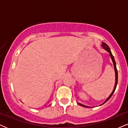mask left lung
I'll use <instances>...</instances> for the list:
<instances>
[{
    "label": "left lung",
    "instance_id": "1",
    "mask_svg": "<svg viewBox=\"0 0 128 128\" xmlns=\"http://www.w3.org/2000/svg\"><path fill=\"white\" fill-rule=\"evenodd\" d=\"M101 46H102V47L103 48V49H105L106 51H107L108 52L109 54H110V57L112 58V61H113V66H114V72H115V77H116V81H115V84H114V89L113 90V91H112V93L110 94V95H109L108 97L107 98V99L105 100V101H104L102 104H101L100 105H99L98 106H100L101 105H102V104H104V103H106L107 102L108 100L110 99V98L112 97V96L113 95V94H114V92L115 90H116V86H117V84H118V70H117V68H116V62H115V60H114V56L113 55H112V52H111V50L110 49V48L108 47V46L107 45V44H105L104 42H102V44H101ZM78 104H79L80 106H82V107H87V108H91V107H89V106H84V104H82L80 103H78Z\"/></svg>",
    "mask_w": 128,
    "mask_h": 128
}]
</instances>
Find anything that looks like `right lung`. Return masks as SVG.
<instances>
[{
    "instance_id": "add662e5",
    "label": "right lung",
    "mask_w": 128,
    "mask_h": 128,
    "mask_svg": "<svg viewBox=\"0 0 128 128\" xmlns=\"http://www.w3.org/2000/svg\"><path fill=\"white\" fill-rule=\"evenodd\" d=\"M49 106H50V105H49Z\"/></svg>"
}]
</instances>
